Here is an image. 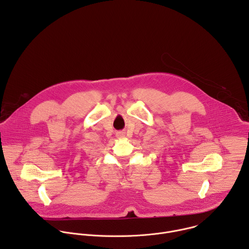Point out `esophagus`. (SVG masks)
I'll list each match as a JSON object with an SVG mask.
<instances>
[{
	"label": "esophagus",
	"mask_w": 249,
	"mask_h": 249,
	"mask_svg": "<svg viewBox=\"0 0 249 249\" xmlns=\"http://www.w3.org/2000/svg\"><path fill=\"white\" fill-rule=\"evenodd\" d=\"M117 137H119V138L124 137V133H123V132H119V133H117Z\"/></svg>",
	"instance_id": "esophagus-1"
}]
</instances>
